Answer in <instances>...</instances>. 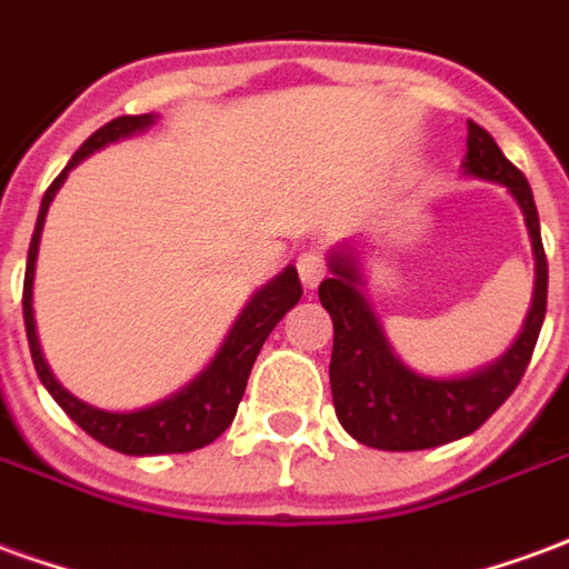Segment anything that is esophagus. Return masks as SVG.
<instances>
[{
  "mask_svg": "<svg viewBox=\"0 0 569 569\" xmlns=\"http://www.w3.org/2000/svg\"><path fill=\"white\" fill-rule=\"evenodd\" d=\"M296 264L305 289H317L322 277H326V259H322L320 252H301Z\"/></svg>",
  "mask_w": 569,
  "mask_h": 569,
  "instance_id": "34e87169",
  "label": "esophagus"
}]
</instances>
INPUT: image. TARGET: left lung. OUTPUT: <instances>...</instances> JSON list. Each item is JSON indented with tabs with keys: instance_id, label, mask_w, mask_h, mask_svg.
Wrapping results in <instances>:
<instances>
[{
	"instance_id": "obj_1",
	"label": "left lung",
	"mask_w": 569,
	"mask_h": 569,
	"mask_svg": "<svg viewBox=\"0 0 569 569\" xmlns=\"http://www.w3.org/2000/svg\"><path fill=\"white\" fill-rule=\"evenodd\" d=\"M463 173L506 186L525 212L537 259L533 305L527 310L521 335L497 362L463 378H423L408 369L393 353V347L387 345L381 322L359 292L362 277L353 256L335 249L329 261L332 277L320 283L322 308L329 310L335 326L329 362L335 415L353 439L378 451H423L476 432L525 378L546 320L549 261L539 237L533 191L527 186L525 173L476 121H469Z\"/></svg>"
}]
</instances>
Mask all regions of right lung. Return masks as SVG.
I'll return each mask as SVG.
<instances>
[{"label":"right lung","instance_id":"1","mask_svg":"<svg viewBox=\"0 0 569 569\" xmlns=\"http://www.w3.org/2000/svg\"><path fill=\"white\" fill-rule=\"evenodd\" d=\"M154 116H121L112 118L109 124L91 133L81 142V149L72 154L67 170L57 176L51 188L44 191L42 207H39V219H36V231H32L30 252H27V277H23V322H27V341H30L32 366L44 390L54 396V402L69 418L76 420L91 439L103 441L112 451L130 453V457H149V453H186L198 451L203 445H210L222 436L224 429L231 427L237 415V406L247 390L249 371L252 362L259 357L261 345L268 341L273 326L283 320L286 310H292L301 298V280L298 271L289 264L280 277H273L271 283L261 286L256 296L249 298L243 313L237 317L234 329L228 332L224 345L207 369L200 371L194 381L182 387L179 393L170 399H161L149 408L140 411H103L88 402H81L76 396L60 387L39 347V335H36V320H32V277H36V256H39V240H42L44 216L54 200L57 188L63 186L67 173L79 161H84L91 151L103 149L109 142L124 140L130 133L151 128Z\"/></svg>","mask_w":569,"mask_h":569}]
</instances>
